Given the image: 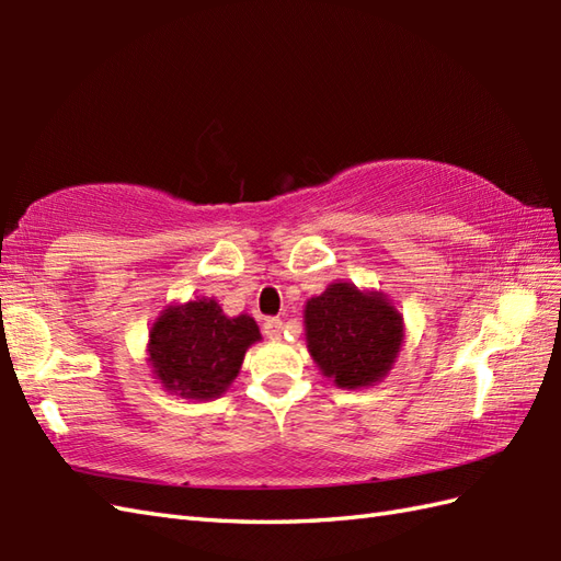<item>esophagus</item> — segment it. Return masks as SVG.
I'll list each match as a JSON object with an SVG mask.
<instances>
[{
    "label": "esophagus",
    "mask_w": 561,
    "mask_h": 561,
    "mask_svg": "<svg viewBox=\"0 0 561 561\" xmlns=\"http://www.w3.org/2000/svg\"><path fill=\"white\" fill-rule=\"evenodd\" d=\"M282 330H284V323L279 318H267L265 323H262V332H265V337L270 340H279Z\"/></svg>",
    "instance_id": "obj_1"
}]
</instances>
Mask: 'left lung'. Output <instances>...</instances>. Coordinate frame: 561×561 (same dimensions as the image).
I'll return each instance as SVG.
<instances>
[{
    "instance_id": "obj_1",
    "label": "left lung",
    "mask_w": 561,
    "mask_h": 561,
    "mask_svg": "<svg viewBox=\"0 0 561 561\" xmlns=\"http://www.w3.org/2000/svg\"><path fill=\"white\" fill-rule=\"evenodd\" d=\"M306 347L337 388L362 390L383 380L404 342V320L383 291L332 282L304 308Z\"/></svg>"
}]
</instances>
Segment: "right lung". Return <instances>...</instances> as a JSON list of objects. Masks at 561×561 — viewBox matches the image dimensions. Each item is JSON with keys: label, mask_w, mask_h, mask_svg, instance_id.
<instances>
[{"label": "right lung", "mask_w": 561, "mask_h": 561, "mask_svg": "<svg viewBox=\"0 0 561 561\" xmlns=\"http://www.w3.org/2000/svg\"><path fill=\"white\" fill-rule=\"evenodd\" d=\"M260 340L248 313L231 318L217 299L195 296L187 304H169L153 320L147 364L171 396L207 402L229 390L248 347Z\"/></svg>", "instance_id": "add662e5"}]
</instances>
